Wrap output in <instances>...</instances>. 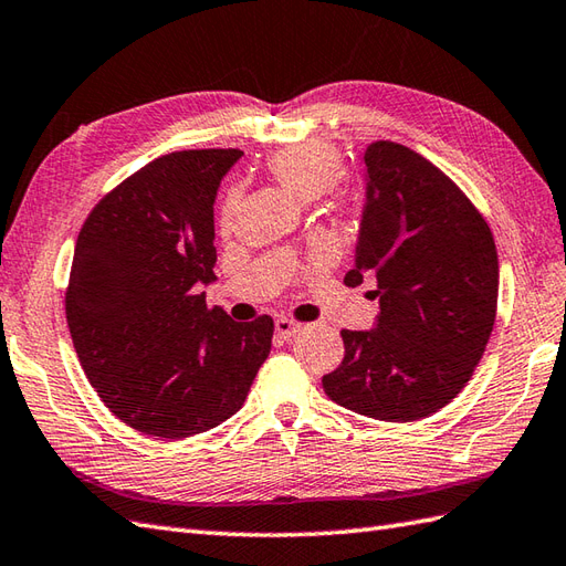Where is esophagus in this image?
I'll use <instances>...</instances> for the list:
<instances>
[{"mask_svg": "<svg viewBox=\"0 0 566 566\" xmlns=\"http://www.w3.org/2000/svg\"><path fill=\"white\" fill-rule=\"evenodd\" d=\"M298 331H301V323H296L292 318H284V315L274 321V333H277V337H282V339L294 337Z\"/></svg>", "mask_w": 566, "mask_h": 566, "instance_id": "esophagus-1", "label": "esophagus"}]
</instances>
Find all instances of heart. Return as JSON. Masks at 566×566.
Instances as JSON below:
<instances>
[{"mask_svg": "<svg viewBox=\"0 0 566 566\" xmlns=\"http://www.w3.org/2000/svg\"><path fill=\"white\" fill-rule=\"evenodd\" d=\"M268 174L298 200H318L331 192L335 200H347V192L337 188L345 161L337 147L327 142H301L272 151L265 161ZM239 190H231L221 205V227L231 229L239 214Z\"/></svg>", "mask_w": 566, "mask_h": 566, "instance_id": "heart-1", "label": "heart"}]
</instances>
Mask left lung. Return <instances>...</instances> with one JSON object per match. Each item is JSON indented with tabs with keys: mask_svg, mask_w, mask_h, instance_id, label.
<instances>
[{
	"mask_svg": "<svg viewBox=\"0 0 566 566\" xmlns=\"http://www.w3.org/2000/svg\"><path fill=\"white\" fill-rule=\"evenodd\" d=\"M364 164L369 202L345 284L376 277L380 315L371 333H339L345 359L323 388L347 410L417 422L465 388L490 343L496 245L480 209L422 154L376 139Z\"/></svg>",
	"mask_w": 566,
	"mask_h": 566,
	"instance_id": "obj_1",
	"label": "left lung"
}]
</instances>
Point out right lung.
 <instances>
[{"label": "right lung", "instance_id": "add662e5", "mask_svg": "<svg viewBox=\"0 0 566 566\" xmlns=\"http://www.w3.org/2000/svg\"><path fill=\"white\" fill-rule=\"evenodd\" d=\"M241 154H164L105 192L78 231L64 294L76 357L103 405L142 433L221 424L270 354V315L235 323L200 292L214 280L217 188Z\"/></svg>", "mask_w": 566, "mask_h": 566}]
</instances>
